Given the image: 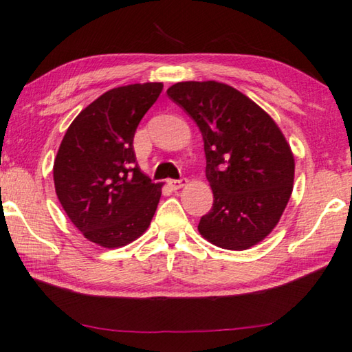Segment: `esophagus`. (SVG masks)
<instances>
[{"label": "esophagus", "mask_w": 352, "mask_h": 352, "mask_svg": "<svg viewBox=\"0 0 352 352\" xmlns=\"http://www.w3.org/2000/svg\"><path fill=\"white\" fill-rule=\"evenodd\" d=\"M168 184L170 189L178 190V189H182L183 186L188 184V178H180V180H168Z\"/></svg>", "instance_id": "obj_1"}]
</instances>
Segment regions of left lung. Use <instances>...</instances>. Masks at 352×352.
Returning <instances> with one entry per match:
<instances>
[{
	"label": "left lung",
	"mask_w": 352,
	"mask_h": 352,
	"mask_svg": "<svg viewBox=\"0 0 352 352\" xmlns=\"http://www.w3.org/2000/svg\"><path fill=\"white\" fill-rule=\"evenodd\" d=\"M169 99L201 131L213 206L198 230L227 250L258 244L279 223L294 182V157L263 108L215 80L178 82Z\"/></svg>",
	"instance_id": "1"
}]
</instances>
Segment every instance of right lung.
<instances>
[{
  "mask_svg": "<svg viewBox=\"0 0 352 352\" xmlns=\"http://www.w3.org/2000/svg\"><path fill=\"white\" fill-rule=\"evenodd\" d=\"M163 89L160 82L113 88L82 109L54 158L59 203L88 241L126 245L148 229L163 183L140 170L134 134Z\"/></svg>",
  "mask_w": 352,
  "mask_h": 352,
  "instance_id": "right-lung-1",
  "label": "right lung"
}]
</instances>
